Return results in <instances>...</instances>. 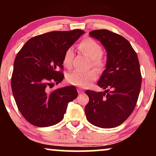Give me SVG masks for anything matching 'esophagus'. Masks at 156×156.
<instances>
[{"label": "esophagus", "mask_w": 156, "mask_h": 156, "mask_svg": "<svg viewBox=\"0 0 156 156\" xmlns=\"http://www.w3.org/2000/svg\"><path fill=\"white\" fill-rule=\"evenodd\" d=\"M78 94H82V93H83V90L82 89L78 88Z\"/></svg>", "instance_id": "esophagus-1"}]
</instances>
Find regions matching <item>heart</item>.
Here are the masks:
<instances>
[{"mask_svg": "<svg viewBox=\"0 0 156 156\" xmlns=\"http://www.w3.org/2000/svg\"><path fill=\"white\" fill-rule=\"evenodd\" d=\"M78 48L82 53L90 58L92 67L98 70L103 69L105 61L102 56L103 53V48L97 41L92 38L84 39L79 43ZM73 55L74 52L72 48H68L64 54L63 64L68 69L72 66ZM96 78L97 74L94 70H74L67 75V80L69 83L80 87H87L91 82L95 80Z\"/></svg>", "mask_w": 156, "mask_h": 156, "instance_id": "1", "label": "heart"}]
</instances>
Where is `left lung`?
<instances>
[{
    "label": "left lung",
    "mask_w": 156,
    "mask_h": 156,
    "mask_svg": "<svg viewBox=\"0 0 156 156\" xmlns=\"http://www.w3.org/2000/svg\"><path fill=\"white\" fill-rule=\"evenodd\" d=\"M107 52L105 69L98 82L105 92L87 90L85 114L91 124L103 128L119 126L129 117L136 105L141 85L136 53L122 36L106 29L89 33Z\"/></svg>",
    "instance_id": "1"
}]
</instances>
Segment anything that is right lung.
I'll list each match as a JSON object with an SVG mask.
<instances>
[{"instance_id":"1","label":"right lung","mask_w":156,"mask_h":156,"mask_svg":"<svg viewBox=\"0 0 156 156\" xmlns=\"http://www.w3.org/2000/svg\"><path fill=\"white\" fill-rule=\"evenodd\" d=\"M84 31H51L32 37L18 52L12 76V93L23 117L37 127L57 124L69 102L78 96L76 87L51 90L64 79L63 56Z\"/></svg>"}]
</instances>
